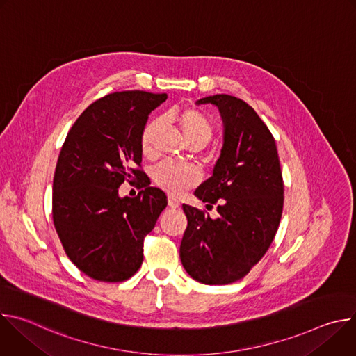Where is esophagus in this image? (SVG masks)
<instances>
[{
    "label": "esophagus",
    "instance_id": "1",
    "mask_svg": "<svg viewBox=\"0 0 356 356\" xmlns=\"http://www.w3.org/2000/svg\"><path fill=\"white\" fill-rule=\"evenodd\" d=\"M168 204H169L170 209H179V207H180V201H179L177 197H175V195L170 194V195L168 197Z\"/></svg>",
    "mask_w": 356,
    "mask_h": 356
}]
</instances>
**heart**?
<instances>
[{
    "mask_svg": "<svg viewBox=\"0 0 356 356\" xmlns=\"http://www.w3.org/2000/svg\"><path fill=\"white\" fill-rule=\"evenodd\" d=\"M177 124L187 143L207 145L214 135V125L211 120L200 110L184 108L177 114ZM159 128V120L149 121L140 132V149L145 155L154 152V139ZM155 183L163 190L181 194L194 187L200 181V173L190 165L165 161L159 163L152 173Z\"/></svg>",
    "mask_w": 356,
    "mask_h": 356,
    "instance_id": "1",
    "label": "heart"
}]
</instances>
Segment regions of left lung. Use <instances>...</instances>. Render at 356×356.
<instances>
[{"label": "left lung", "mask_w": 356, "mask_h": 356, "mask_svg": "<svg viewBox=\"0 0 356 356\" xmlns=\"http://www.w3.org/2000/svg\"><path fill=\"white\" fill-rule=\"evenodd\" d=\"M218 107L224 145L213 176L194 195L217 218L183 204L187 228L180 243L186 272L204 284H228L249 273L269 249L283 211V177L273 135L257 111L228 94L198 99Z\"/></svg>", "instance_id": "8db88e82"}]
</instances>
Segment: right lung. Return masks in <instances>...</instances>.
Instances as JSON below:
<instances>
[{"instance_id":"obj_1","label":"right lung","mask_w":356,"mask_h":356,"mask_svg":"<svg viewBox=\"0 0 356 356\" xmlns=\"http://www.w3.org/2000/svg\"><path fill=\"white\" fill-rule=\"evenodd\" d=\"M166 94L118 91L84 110L62 146L54 177L52 214L69 259L99 282H124L143 261V239L168 206L165 193L147 184L136 197L120 186L145 173L140 132Z\"/></svg>"}]
</instances>
